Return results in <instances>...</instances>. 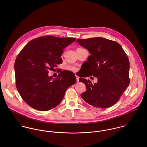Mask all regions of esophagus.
<instances>
[{
	"label": "esophagus",
	"instance_id": "1",
	"mask_svg": "<svg viewBox=\"0 0 147 147\" xmlns=\"http://www.w3.org/2000/svg\"><path fill=\"white\" fill-rule=\"evenodd\" d=\"M76 80H77V82L78 83L79 82V76H76Z\"/></svg>",
	"mask_w": 147,
	"mask_h": 147
}]
</instances>
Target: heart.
Returning <instances> with one entry per match:
<instances>
[{"instance_id":"1","label":"heart","mask_w":147,"mask_h":147,"mask_svg":"<svg viewBox=\"0 0 147 147\" xmlns=\"http://www.w3.org/2000/svg\"><path fill=\"white\" fill-rule=\"evenodd\" d=\"M67 68H68V69L72 71H75L76 70V68L74 65H68L67 67Z\"/></svg>"}]
</instances>
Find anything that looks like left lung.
Listing matches in <instances>:
<instances>
[{"label":"left lung","mask_w":147,"mask_h":147,"mask_svg":"<svg viewBox=\"0 0 147 147\" xmlns=\"http://www.w3.org/2000/svg\"><path fill=\"white\" fill-rule=\"evenodd\" d=\"M76 41L90 54L84 65L88 73L79 76V82L85 84L86 88L82 98L88 104L101 109L114 105L129 84V62L126 53L118 42L104 38ZM90 75L98 78L97 83L93 84L82 78Z\"/></svg>","instance_id":"left-lung-1"}]
</instances>
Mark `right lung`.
Instances as JSON below:
<instances>
[{"instance_id":"right-lung-1","label":"right lung","mask_w":147,"mask_h":147,"mask_svg":"<svg viewBox=\"0 0 147 147\" xmlns=\"http://www.w3.org/2000/svg\"><path fill=\"white\" fill-rule=\"evenodd\" d=\"M76 41L75 38L43 36L26 44L15 62L17 89L23 100L40 111H47L59 105L66 89L75 84V74L61 72L55 79L49 70L61 63L63 49Z\"/></svg>"}]
</instances>
